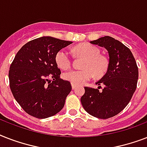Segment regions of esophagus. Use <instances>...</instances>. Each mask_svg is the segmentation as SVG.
<instances>
[{
    "mask_svg": "<svg viewBox=\"0 0 147 147\" xmlns=\"http://www.w3.org/2000/svg\"><path fill=\"white\" fill-rule=\"evenodd\" d=\"M71 88H72V89H76V85H73V84H71Z\"/></svg>",
    "mask_w": 147,
    "mask_h": 147,
    "instance_id": "obj_1",
    "label": "esophagus"
}]
</instances>
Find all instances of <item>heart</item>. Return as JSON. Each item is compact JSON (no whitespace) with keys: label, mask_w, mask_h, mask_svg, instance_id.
Masks as SVG:
<instances>
[{"label":"heart","mask_w":147,"mask_h":147,"mask_svg":"<svg viewBox=\"0 0 147 147\" xmlns=\"http://www.w3.org/2000/svg\"><path fill=\"white\" fill-rule=\"evenodd\" d=\"M74 51L77 55L85 58L82 70H71L63 75L66 81L76 85H83L94 76L101 77L108 69L107 58L100 55V49L95 46L88 43H82L76 46ZM56 64L62 69H68L71 65V59L69 52L62 49L55 54Z\"/></svg>","instance_id":"heart-1"}]
</instances>
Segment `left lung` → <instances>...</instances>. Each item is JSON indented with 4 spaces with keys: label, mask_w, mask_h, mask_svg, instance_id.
<instances>
[{
    "label": "left lung",
    "mask_w": 147,
    "mask_h": 147,
    "mask_svg": "<svg viewBox=\"0 0 147 147\" xmlns=\"http://www.w3.org/2000/svg\"><path fill=\"white\" fill-rule=\"evenodd\" d=\"M105 47L109 55L108 69L97 85L98 88L85 87L81 98L84 109L97 118L107 119L119 114L128 105L137 88L138 67L129 48L114 38L106 36L91 41ZM100 84L105 87L99 91Z\"/></svg>",
    "instance_id": "obj_1"
}]
</instances>
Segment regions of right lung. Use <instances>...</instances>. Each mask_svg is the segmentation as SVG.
<instances>
[{"instance_id":"obj_1","label":"right lung","mask_w":147,"mask_h":147,"mask_svg":"<svg viewBox=\"0 0 147 147\" xmlns=\"http://www.w3.org/2000/svg\"><path fill=\"white\" fill-rule=\"evenodd\" d=\"M71 43L42 36L26 43L15 55L9 70L10 90L17 103L31 116L47 118L64 107L71 86L69 81L60 78L55 56Z\"/></svg>"}]
</instances>
